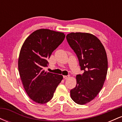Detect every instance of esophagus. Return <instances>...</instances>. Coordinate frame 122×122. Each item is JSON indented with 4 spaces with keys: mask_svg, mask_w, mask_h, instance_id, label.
<instances>
[{
    "mask_svg": "<svg viewBox=\"0 0 122 122\" xmlns=\"http://www.w3.org/2000/svg\"><path fill=\"white\" fill-rule=\"evenodd\" d=\"M63 77H64V79H68V78L69 77V75H68V76H63Z\"/></svg>",
    "mask_w": 122,
    "mask_h": 122,
    "instance_id": "1",
    "label": "esophagus"
}]
</instances>
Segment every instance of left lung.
Segmentation results:
<instances>
[{
    "label": "left lung",
    "instance_id": "obj_1",
    "mask_svg": "<svg viewBox=\"0 0 122 122\" xmlns=\"http://www.w3.org/2000/svg\"><path fill=\"white\" fill-rule=\"evenodd\" d=\"M66 40L78 57L82 75L76 76L77 84L71 90V97L78 104L83 105L96 97L107 76V53L100 41L87 33H71Z\"/></svg>",
    "mask_w": 122,
    "mask_h": 122
}]
</instances>
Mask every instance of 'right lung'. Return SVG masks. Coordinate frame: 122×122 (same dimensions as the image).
Returning a JSON list of instances; mask_svg holds the SVG:
<instances>
[{"label":"right lung","instance_id":"right-lung-1","mask_svg":"<svg viewBox=\"0 0 122 122\" xmlns=\"http://www.w3.org/2000/svg\"><path fill=\"white\" fill-rule=\"evenodd\" d=\"M65 34L41 29L32 33L25 41L18 58V71L23 87L32 100L42 104L49 102L62 75L45 72L47 59L62 42Z\"/></svg>","mask_w":122,"mask_h":122}]
</instances>
